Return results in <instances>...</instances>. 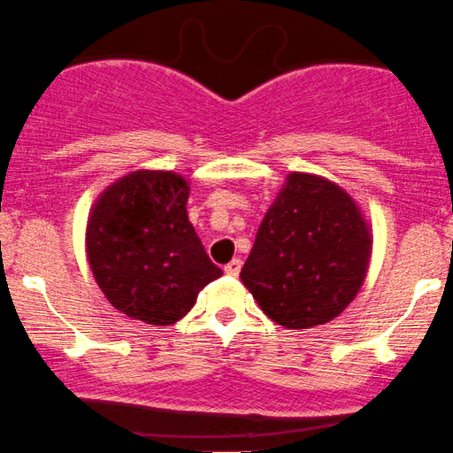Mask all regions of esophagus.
Wrapping results in <instances>:
<instances>
[{"instance_id":"esophagus-1","label":"esophagus","mask_w":453,"mask_h":453,"mask_svg":"<svg viewBox=\"0 0 453 453\" xmlns=\"http://www.w3.org/2000/svg\"><path fill=\"white\" fill-rule=\"evenodd\" d=\"M240 272H242V258H233L231 263H226L225 265L226 276H237Z\"/></svg>"}]
</instances>
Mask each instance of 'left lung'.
Returning a JSON list of instances; mask_svg holds the SVG:
<instances>
[{"label":"left lung","mask_w":453,"mask_h":453,"mask_svg":"<svg viewBox=\"0 0 453 453\" xmlns=\"http://www.w3.org/2000/svg\"><path fill=\"white\" fill-rule=\"evenodd\" d=\"M372 228L344 188L288 173L242 267V282L272 321L310 329L336 319L362 288Z\"/></svg>","instance_id":"8db88e82"}]
</instances>
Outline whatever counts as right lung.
<instances>
[{
	"label": "right lung",
	"instance_id": "add662e5",
	"mask_svg": "<svg viewBox=\"0 0 453 453\" xmlns=\"http://www.w3.org/2000/svg\"><path fill=\"white\" fill-rule=\"evenodd\" d=\"M190 184L173 171L139 169L94 203L85 252L111 306L147 325H173L222 276L188 220Z\"/></svg>",
	"mask_w": 453,
	"mask_h": 453
}]
</instances>
